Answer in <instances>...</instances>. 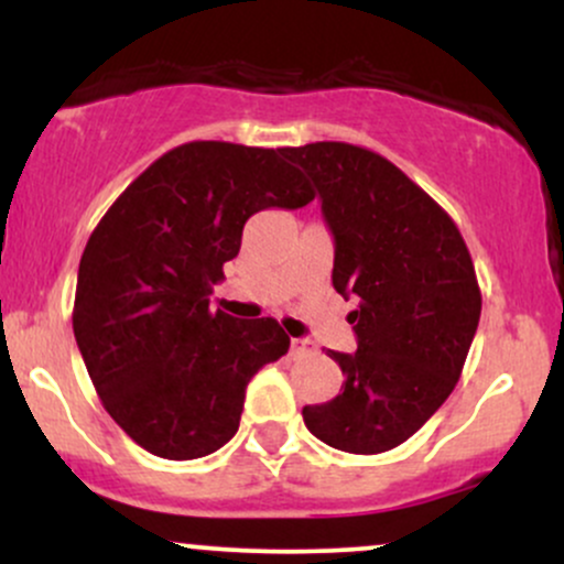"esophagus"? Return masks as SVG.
<instances>
[{
  "label": "esophagus",
  "instance_id": "esophagus-1",
  "mask_svg": "<svg viewBox=\"0 0 564 564\" xmlns=\"http://www.w3.org/2000/svg\"><path fill=\"white\" fill-rule=\"evenodd\" d=\"M289 352L291 358H304V355H313V345L307 339H291Z\"/></svg>",
  "mask_w": 564,
  "mask_h": 564
}]
</instances>
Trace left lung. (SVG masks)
I'll return each mask as SVG.
<instances>
[{"instance_id": "8db88e82", "label": "left lung", "mask_w": 564, "mask_h": 564, "mask_svg": "<svg viewBox=\"0 0 564 564\" xmlns=\"http://www.w3.org/2000/svg\"><path fill=\"white\" fill-rule=\"evenodd\" d=\"M283 156L318 187L334 289L358 302L347 315L358 349H328L341 392L304 405V424L336 451H392L462 377L482 310L469 249L448 212L368 148L310 142Z\"/></svg>"}]
</instances>
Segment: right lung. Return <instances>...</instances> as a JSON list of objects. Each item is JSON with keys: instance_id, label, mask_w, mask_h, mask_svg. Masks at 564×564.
Masks as SVG:
<instances>
[{"instance_id": "1", "label": "right lung", "mask_w": 564, "mask_h": 564, "mask_svg": "<svg viewBox=\"0 0 564 564\" xmlns=\"http://www.w3.org/2000/svg\"><path fill=\"white\" fill-rule=\"evenodd\" d=\"M315 198L283 148L196 140L153 161L97 223L74 336L102 405L140 448L209 456L238 432L246 384L289 352L275 318L209 307L246 219Z\"/></svg>"}]
</instances>
